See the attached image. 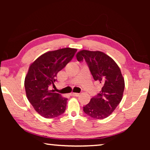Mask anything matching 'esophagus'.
<instances>
[{
  "instance_id": "1",
  "label": "esophagus",
  "mask_w": 150,
  "mask_h": 150,
  "mask_svg": "<svg viewBox=\"0 0 150 150\" xmlns=\"http://www.w3.org/2000/svg\"><path fill=\"white\" fill-rule=\"evenodd\" d=\"M71 95L73 96H79V93H71Z\"/></svg>"
}]
</instances>
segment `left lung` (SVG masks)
Segmentation results:
<instances>
[{"mask_svg": "<svg viewBox=\"0 0 150 150\" xmlns=\"http://www.w3.org/2000/svg\"><path fill=\"white\" fill-rule=\"evenodd\" d=\"M76 57L78 62L85 61L94 79L102 85L100 93L83 106V111L93 118L108 117L122 98L124 79L120 68L110 57L99 51L81 50Z\"/></svg>", "mask_w": 150, "mask_h": 150, "instance_id": "8db88e82", "label": "left lung"}]
</instances>
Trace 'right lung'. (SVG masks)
<instances>
[{
    "label": "right lung",
    "mask_w": 150,
    "mask_h": 150,
    "mask_svg": "<svg viewBox=\"0 0 150 150\" xmlns=\"http://www.w3.org/2000/svg\"><path fill=\"white\" fill-rule=\"evenodd\" d=\"M77 51L66 47L48 52L30 65L25 77V90L29 102L43 117L55 118L65 112L67 98L49 87L54 86L57 73L71 61Z\"/></svg>",
    "instance_id": "add662e5"
}]
</instances>
